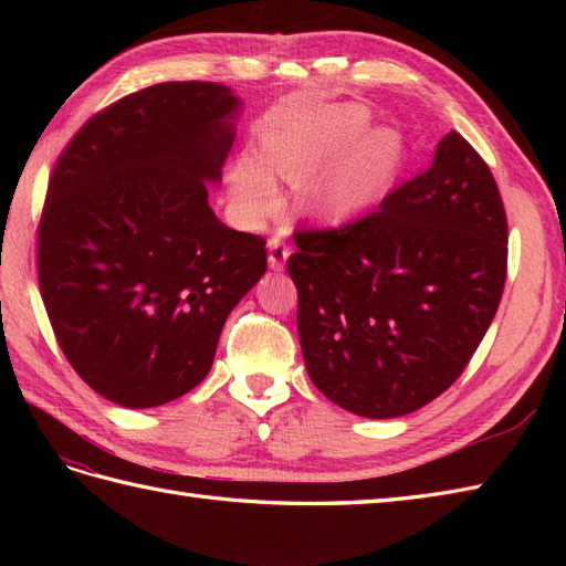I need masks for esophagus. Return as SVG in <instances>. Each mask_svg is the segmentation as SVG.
Listing matches in <instances>:
<instances>
[{"instance_id": "obj_1", "label": "esophagus", "mask_w": 566, "mask_h": 566, "mask_svg": "<svg viewBox=\"0 0 566 566\" xmlns=\"http://www.w3.org/2000/svg\"><path fill=\"white\" fill-rule=\"evenodd\" d=\"M268 248H270V258H268L270 268L274 272H282L284 264H286V258H290V245H286L280 235H272Z\"/></svg>"}]
</instances>
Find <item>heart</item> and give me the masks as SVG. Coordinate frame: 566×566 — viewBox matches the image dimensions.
Segmentation results:
<instances>
[{
  "label": "heart",
  "instance_id": "heart-1",
  "mask_svg": "<svg viewBox=\"0 0 566 566\" xmlns=\"http://www.w3.org/2000/svg\"><path fill=\"white\" fill-rule=\"evenodd\" d=\"M369 124V112L357 104L326 106L296 124L276 130L262 148L264 167L286 182H304L318 167L350 146ZM264 167L252 160L238 163L235 195L255 219L280 207V191ZM403 167V140L389 128L359 138L328 172L308 187V207L323 216H347L375 203Z\"/></svg>",
  "mask_w": 566,
  "mask_h": 566
}]
</instances>
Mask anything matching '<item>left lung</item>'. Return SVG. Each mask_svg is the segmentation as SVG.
Returning a JSON list of instances; mask_svg holds the SVG:
<instances>
[{
    "label": "left lung",
    "instance_id": "1",
    "mask_svg": "<svg viewBox=\"0 0 566 566\" xmlns=\"http://www.w3.org/2000/svg\"><path fill=\"white\" fill-rule=\"evenodd\" d=\"M286 270L316 389L345 411L396 418L450 389L506 284L509 221L496 179L450 130L426 172L338 228H296Z\"/></svg>",
    "mask_w": 566,
    "mask_h": 566
}]
</instances>
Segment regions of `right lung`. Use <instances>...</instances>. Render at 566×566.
Wrapping results in <instances>:
<instances>
[{
    "instance_id": "add662e5",
    "label": "right lung",
    "mask_w": 566,
    "mask_h": 566,
    "mask_svg": "<svg viewBox=\"0 0 566 566\" xmlns=\"http://www.w3.org/2000/svg\"><path fill=\"white\" fill-rule=\"evenodd\" d=\"M238 106L223 84H153L87 118L48 179L43 306L72 369L118 406L195 389L228 314L268 270L264 238L209 207Z\"/></svg>"
}]
</instances>
